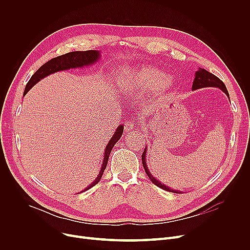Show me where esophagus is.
I'll return each mask as SVG.
<instances>
[{"label":"esophagus","instance_id":"obj_1","mask_svg":"<svg viewBox=\"0 0 250 250\" xmlns=\"http://www.w3.org/2000/svg\"><path fill=\"white\" fill-rule=\"evenodd\" d=\"M134 124L132 123V122H126L125 124V132H128V130H132V129H134Z\"/></svg>","mask_w":250,"mask_h":250}]
</instances>
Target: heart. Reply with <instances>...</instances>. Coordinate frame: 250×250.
<instances>
[{
  "label": "heart",
  "instance_id": "1",
  "mask_svg": "<svg viewBox=\"0 0 250 250\" xmlns=\"http://www.w3.org/2000/svg\"><path fill=\"white\" fill-rule=\"evenodd\" d=\"M116 83L125 92H149L155 89L165 92L173 85V80L156 68L139 67L122 69L116 76Z\"/></svg>",
  "mask_w": 250,
  "mask_h": 250
}]
</instances>
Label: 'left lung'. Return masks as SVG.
<instances>
[{"mask_svg":"<svg viewBox=\"0 0 250 250\" xmlns=\"http://www.w3.org/2000/svg\"><path fill=\"white\" fill-rule=\"evenodd\" d=\"M207 87L219 88L221 91L224 92V93L227 95V97L229 98V93H228V91H227V88H226L225 84L223 83L218 77L213 75L212 73L208 72L207 70H205L203 68H199V70L196 71L195 74H194V80H193V83H192V86H191V90L194 91V90L202 89V88H207ZM147 151H148V146L145 147V150H144V152H143L142 163H143L144 169H145V171H146L147 175L149 176V178L151 179V181L154 183L155 186H157L158 188H162V189H164L166 191L175 192V193H182L180 190L170 188L169 187L163 185V183L160 180H158L156 177L153 176V174L150 172L149 167L147 165V158H146Z\"/></svg>","mask_w":250,"mask_h":250,"instance_id":"obj_1","label":"left lung"}]
</instances>
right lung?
<instances>
[{"mask_svg":"<svg viewBox=\"0 0 250 250\" xmlns=\"http://www.w3.org/2000/svg\"><path fill=\"white\" fill-rule=\"evenodd\" d=\"M100 58H101V54L99 50H87V51H72V52H69V54L57 57L55 59H51L48 62H46L44 64H42V67L32 75L28 83L26 84L23 95H26V93H27V92L35 84H37L39 81L42 80L43 78H45L51 74H55L57 72H62V71H67V70H71V69H81L84 67H89V65L96 63ZM123 133H124V125H120L116 127L113 136L109 140L106 147H105L103 162H102L100 171H99L97 177L95 178V180H93V182L90 183V185L84 190H82L80 192L90 189L91 188H93L100 181L104 170H105V168H106L110 152H111L112 148L114 147L116 142L122 138Z\"/></svg>","mask_w":250,"mask_h":250,"instance_id":"1","label":"right lung"}]
</instances>
